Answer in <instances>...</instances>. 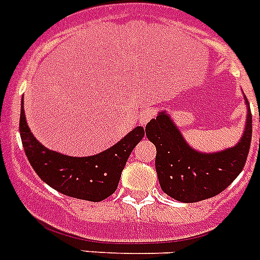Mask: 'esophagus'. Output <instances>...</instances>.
<instances>
[{
	"label": "esophagus",
	"instance_id": "34e87169",
	"mask_svg": "<svg viewBox=\"0 0 260 260\" xmlns=\"http://www.w3.org/2000/svg\"><path fill=\"white\" fill-rule=\"evenodd\" d=\"M153 117H155V110L147 108V109H144L143 112H142L141 117H139V123H141L142 126H144L150 119H152Z\"/></svg>",
	"mask_w": 260,
	"mask_h": 260
}]
</instances>
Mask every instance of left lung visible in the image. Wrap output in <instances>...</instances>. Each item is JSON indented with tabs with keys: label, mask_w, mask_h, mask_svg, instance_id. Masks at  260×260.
<instances>
[{
	"label": "left lung",
	"mask_w": 260,
	"mask_h": 260,
	"mask_svg": "<svg viewBox=\"0 0 260 260\" xmlns=\"http://www.w3.org/2000/svg\"><path fill=\"white\" fill-rule=\"evenodd\" d=\"M245 130L233 147L217 152H201L185 141L167 110H160L146 126V135L156 147L155 167L161 190L183 203H195L224 191L242 172L250 150L251 112Z\"/></svg>",
	"instance_id": "obj_1"
}]
</instances>
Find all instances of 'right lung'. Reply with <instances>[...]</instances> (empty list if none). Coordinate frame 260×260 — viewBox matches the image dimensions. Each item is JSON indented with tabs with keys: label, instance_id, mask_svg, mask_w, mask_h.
<instances>
[{
	"label": "right lung",
	"instance_id": "add662e5",
	"mask_svg": "<svg viewBox=\"0 0 260 260\" xmlns=\"http://www.w3.org/2000/svg\"><path fill=\"white\" fill-rule=\"evenodd\" d=\"M19 132L27 158L41 180L61 194L89 202L104 201L116 191L128 156L144 137L143 127L137 126L114 146L98 155H63L43 146L32 134L23 100Z\"/></svg>",
	"mask_w": 260,
	"mask_h": 260
}]
</instances>
